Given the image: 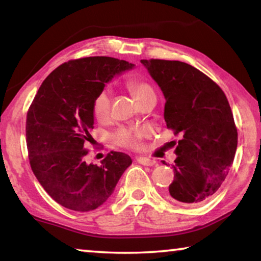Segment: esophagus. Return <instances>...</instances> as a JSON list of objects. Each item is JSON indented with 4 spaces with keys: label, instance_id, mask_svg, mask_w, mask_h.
I'll return each mask as SVG.
<instances>
[{
    "label": "esophagus",
    "instance_id": "esophagus-1",
    "mask_svg": "<svg viewBox=\"0 0 261 261\" xmlns=\"http://www.w3.org/2000/svg\"><path fill=\"white\" fill-rule=\"evenodd\" d=\"M137 161H138V163H140V165H144V166H154L156 163V161L153 160V159L145 158V156L137 158Z\"/></svg>",
    "mask_w": 261,
    "mask_h": 261
}]
</instances>
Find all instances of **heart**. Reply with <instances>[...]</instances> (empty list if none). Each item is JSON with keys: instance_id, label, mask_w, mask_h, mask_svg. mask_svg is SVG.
I'll list each match as a JSON object with an SVG mask.
<instances>
[{"instance_id": "heart-1", "label": "heart", "mask_w": 261, "mask_h": 261, "mask_svg": "<svg viewBox=\"0 0 261 261\" xmlns=\"http://www.w3.org/2000/svg\"><path fill=\"white\" fill-rule=\"evenodd\" d=\"M126 86L129 91L135 95L137 101L143 100L146 96L154 94L152 87L146 82L140 81V79L132 78L126 82ZM110 112V94L108 91H102L96 95L93 102V113L94 116L99 121H103L108 117ZM149 132L147 126L140 127H121L116 134L114 135L115 143L122 145L126 147H138L141 139L144 138Z\"/></svg>"}]
</instances>
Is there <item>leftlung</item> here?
Here are the masks:
<instances>
[{"label": "left lung", "instance_id": "obj_1", "mask_svg": "<svg viewBox=\"0 0 261 261\" xmlns=\"http://www.w3.org/2000/svg\"><path fill=\"white\" fill-rule=\"evenodd\" d=\"M140 62L165 96L167 127L183 135L175 149L168 196L183 205H200L218 191L235 158L237 129L227 96L211 78L184 62Z\"/></svg>", "mask_w": 261, "mask_h": 261}]
</instances>
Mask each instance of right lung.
<instances>
[{
	"label": "right lung",
	"instance_id": "add662e5",
	"mask_svg": "<svg viewBox=\"0 0 261 261\" xmlns=\"http://www.w3.org/2000/svg\"><path fill=\"white\" fill-rule=\"evenodd\" d=\"M134 68L129 62L107 56L65 62L43 81L34 96L26 118L31 168L46 192L65 208H98L132 163L122 152H110L100 167L88 165L84 158L94 127V99L115 76Z\"/></svg>",
	"mask_w": 261,
	"mask_h": 261
}]
</instances>
